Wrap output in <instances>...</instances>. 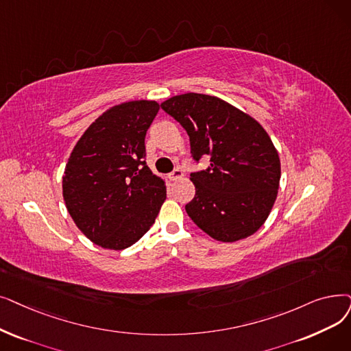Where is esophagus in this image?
I'll list each match as a JSON object with an SVG mask.
<instances>
[{
	"mask_svg": "<svg viewBox=\"0 0 351 351\" xmlns=\"http://www.w3.org/2000/svg\"><path fill=\"white\" fill-rule=\"evenodd\" d=\"M171 180H179L184 178V172H182V169H179V167H176V169H173V172L169 175Z\"/></svg>",
	"mask_w": 351,
	"mask_h": 351,
	"instance_id": "34e87169",
	"label": "esophagus"
}]
</instances>
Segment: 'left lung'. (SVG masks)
<instances>
[{
	"instance_id": "left-lung-1",
	"label": "left lung",
	"mask_w": 351,
	"mask_h": 351,
	"mask_svg": "<svg viewBox=\"0 0 351 351\" xmlns=\"http://www.w3.org/2000/svg\"><path fill=\"white\" fill-rule=\"evenodd\" d=\"M160 108L189 136L195 162L210 158L205 171L191 173L195 197L185 209L204 232L235 242L256 232L277 199L278 152L255 119L215 96L186 93Z\"/></svg>"
}]
</instances>
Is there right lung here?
I'll return each instance as SVG.
<instances>
[{
    "label": "right lung",
    "mask_w": 351,
    "mask_h": 351,
    "mask_svg": "<svg viewBox=\"0 0 351 351\" xmlns=\"http://www.w3.org/2000/svg\"><path fill=\"white\" fill-rule=\"evenodd\" d=\"M159 104L134 100L99 116L74 146L63 176L70 217L96 245L125 250L155 223L165 182L146 165L145 138Z\"/></svg>",
    "instance_id": "obj_1"
}]
</instances>
